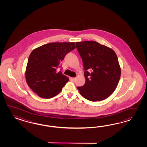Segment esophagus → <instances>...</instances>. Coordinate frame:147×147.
<instances>
[{"label":"esophagus","instance_id":"obj_1","mask_svg":"<svg viewBox=\"0 0 147 147\" xmlns=\"http://www.w3.org/2000/svg\"><path fill=\"white\" fill-rule=\"evenodd\" d=\"M71 80L72 81H73V82H74L76 80V78H71Z\"/></svg>","mask_w":147,"mask_h":147}]
</instances>
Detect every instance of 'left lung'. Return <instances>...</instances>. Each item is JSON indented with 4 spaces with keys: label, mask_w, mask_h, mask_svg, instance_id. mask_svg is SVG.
Segmentation results:
<instances>
[{
    "label": "left lung",
    "mask_w": 147,
    "mask_h": 147,
    "mask_svg": "<svg viewBox=\"0 0 147 147\" xmlns=\"http://www.w3.org/2000/svg\"><path fill=\"white\" fill-rule=\"evenodd\" d=\"M85 70V85L78 87L81 95L91 101L109 97L115 90L121 68L115 52L96 41L76 42Z\"/></svg>",
    "instance_id": "obj_1"
}]
</instances>
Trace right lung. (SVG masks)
Instances as JSON below:
<instances>
[{
  "label": "right lung",
  "mask_w": 147,
  "mask_h": 147,
  "mask_svg": "<svg viewBox=\"0 0 147 147\" xmlns=\"http://www.w3.org/2000/svg\"><path fill=\"white\" fill-rule=\"evenodd\" d=\"M75 49L74 42H52L32 52L25 77L27 85L39 96L53 98L62 90L69 79L57 70L66 55Z\"/></svg>",
  "instance_id": "obj_1"
}]
</instances>
